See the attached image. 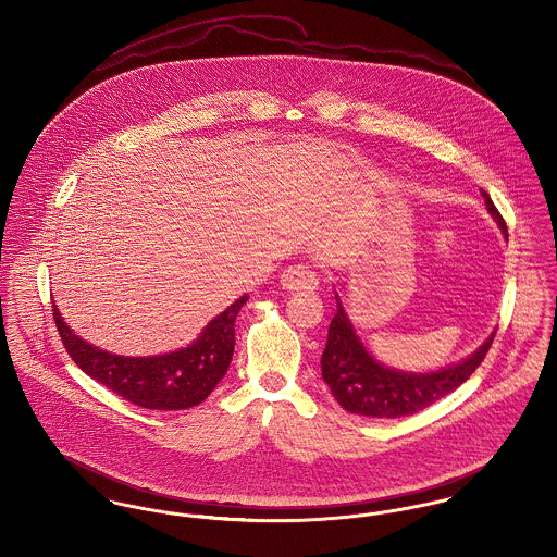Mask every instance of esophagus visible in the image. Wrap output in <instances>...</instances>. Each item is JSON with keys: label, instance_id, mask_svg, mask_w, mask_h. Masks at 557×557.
<instances>
[{"label": "esophagus", "instance_id": "1", "mask_svg": "<svg viewBox=\"0 0 557 557\" xmlns=\"http://www.w3.org/2000/svg\"><path fill=\"white\" fill-rule=\"evenodd\" d=\"M280 282L286 290L290 292L315 290L319 284L315 271H311L307 265H292L284 269Z\"/></svg>", "mask_w": 557, "mask_h": 557}]
</instances>
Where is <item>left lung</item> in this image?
Returning a JSON list of instances; mask_svg holds the SVG:
<instances>
[{
  "mask_svg": "<svg viewBox=\"0 0 557 557\" xmlns=\"http://www.w3.org/2000/svg\"><path fill=\"white\" fill-rule=\"evenodd\" d=\"M488 212L502 225L504 216L493 205L491 196L482 189ZM495 334L459 366L432 373H405L380 366L355 334L345 309L338 302V311L327 330V345L321 355V375L330 386L334 398L346 411L366 418H400L411 416L432 405L434 400L461 386L478 366L484 361Z\"/></svg>",
  "mask_w": 557,
  "mask_h": 557,
  "instance_id": "left-lung-1",
  "label": "left lung"
}]
</instances>
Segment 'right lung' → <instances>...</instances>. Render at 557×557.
Listing matches in <instances>:
<instances>
[{
	"label": "right lung",
	"instance_id": "obj_1",
	"mask_svg": "<svg viewBox=\"0 0 557 557\" xmlns=\"http://www.w3.org/2000/svg\"><path fill=\"white\" fill-rule=\"evenodd\" d=\"M248 296L212 319L194 345L159 357H119L81 341L52 305L60 341L71 359L108 391L144 409L177 411L200 405L221 382L234 355V323Z\"/></svg>",
	"mask_w": 557,
	"mask_h": 557
}]
</instances>
